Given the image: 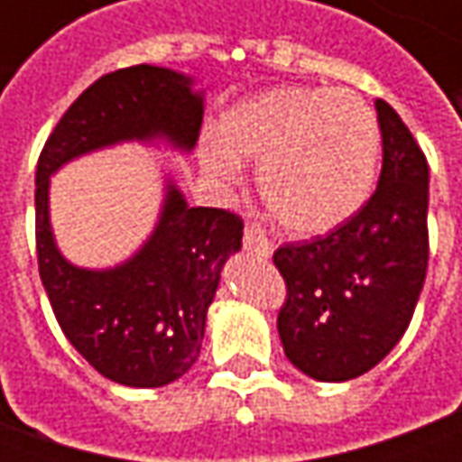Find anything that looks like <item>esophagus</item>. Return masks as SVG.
<instances>
[{"label":"esophagus","instance_id":"1","mask_svg":"<svg viewBox=\"0 0 462 462\" xmlns=\"http://www.w3.org/2000/svg\"><path fill=\"white\" fill-rule=\"evenodd\" d=\"M242 245L250 254H257V257H272V242L267 240V235H262L260 230H245V237H242Z\"/></svg>","mask_w":462,"mask_h":462}]
</instances>
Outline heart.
Segmentation results:
<instances>
[{
  "label": "heart",
  "mask_w": 462,
  "mask_h": 462,
  "mask_svg": "<svg viewBox=\"0 0 462 462\" xmlns=\"http://www.w3.org/2000/svg\"><path fill=\"white\" fill-rule=\"evenodd\" d=\"M381 131L371 106L346 88L277 86L222 114L220 138H205L200 165L235 182L254 162L272 217L301 237L346 225L371 198Z\"/></svg>",
  "instance_id": "1"
}]
</instances>
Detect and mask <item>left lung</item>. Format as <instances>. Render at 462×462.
<instances>
[{"label":"left lung","instance_id":"obj_1","mask_svg":"<svg viewBox=\"0 0 462 462\" xmlns=\"http://www.w3.org/2000/svg\"><path fill=\"white\" fill-rule=\"evenodd\" d=\"M383 165L376 192L329 235L284 245L277 317L301 374L337 383L366 374L406 334L428 267V162L406 123L376 101Z\"/></svg>","mask_w":462,"mask_h":462}]
</instances>
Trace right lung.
<instances>
[{
    "instance_id": "obj_1",
    "label": "right lung",
    "mask_w": 462,
    "mask_h": 462,
    "mask_svg": "<svg viewBox=\"0 0 462 462\" xmlns=\"http://www.w3.org/2000/svg\"><path fill=\"white\" fill-rule=\"evenodd\" d=\"M192 84L190 76L151 64L101 76L56 123L36 165V254L56 321L101 376L123 386H165L198 361L222 267L242 247V220L190 208L168 178L141 250L116 267L88 270L56 245L49 185L66 162L118 143L190 152L205 114Z\"/></svg>"
}]
</instances>
